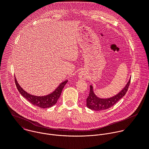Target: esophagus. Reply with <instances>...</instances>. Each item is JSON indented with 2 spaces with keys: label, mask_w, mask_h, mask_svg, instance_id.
<instances>
[{
  "label": "esophagus",
  "mask_w": 149,
  "mask_h": 149,
  "mask_svg": "<svg viewBox=\"0 0 149 149\" xmlns=\"http://www.w3.org/2000/svg\"><path fill=\"white\" fill-rule=\"evenodd\" d=\"M87 73L86 72L84 71H82L81 72H79V77L81 78V79H84L86 78L87 77Z\"/></svg>",
  "instance_id": "esophagus-1"
}]
</instances>
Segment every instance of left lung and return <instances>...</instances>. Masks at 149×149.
<instances>
[{
    "instance_id": "obj_1",
    "label": "left lung",
    "mask_w": 149,
    "mask_h": 149,
    "mask_svg": "<svg viewBox=\"0 0 149 149\" xmlns=\"http://www.w3.org/2000/svg\"><path fill=\"white\" fill-rule=\"evenodd\" d=\"M131 78L127 82L125 87L120 91L118 94L115 96L107 98L102 99L97 97L94 93L93 88L90 86V90L88 97L87 98V107L91 110L95 111H100L108 109L112 106H113L116 102H117L121 98H123L126 94L127 90L129 89Z\"/></svg>"
}]
</instances>
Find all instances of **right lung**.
<instances>
[{"instance_id": "obj_1", "label": "right lung", "mask_w": 149, "mask_h": 149, "mask_svg": "<svg viewBox=\"0 0 149 149\" xmlns=\"http://www.w3.org/2000/svg\"><path fill=\"white\" fill-rule=\"evenodd\" d=\"M15 82L16 86L17 87V90L20 93V94L22 95L24 98H25L28 101H29L31 104L37 106L42 109H45L49 108L52 107L54 105H55L58 98H59L63 88L65 87V84L68 82V81H65L64 82H62L58 88L52 93L45 95V96H35L31 95L24 91L22 88L20 87L19 84L17 83L16 78L15 77Z\"/></svg>"}]
</instances>
